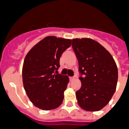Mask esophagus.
Instances as JSON below:
<instances>
[{
  "label": "esophagus",
  "instance_id": "1",
  "mask_svg": "<svg viewBox=\"0 0 129 129\" xmlns=\"http://www.w3.org/2000/svg\"><path fill=\"white\" fill-rule=\"evenodd\" d=\"M75 78H76L75 76H74V77H70V80H72L75 79Z\"/></svg>",
  "mask_w": 129,
  "mask_h": 129
}]
</instances>
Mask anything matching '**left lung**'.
I'll return each mask as SVG.
<instances>
[{"instance_id":"8db88e82","label":"left lung","mask_w":129,"mask_h":129,"mask_svg":"<svg viewBox=\"0 0 129 129\" xmlns=\"http://www.w3.org/2000/svg\"><path fill=\"white\" fill-rule=\"evenodd\" d=\"M78 60L81 88L76 91L78 104L88 111H98L107 105L117 88L118 69L112 55L90 38L72 39Z\"/></svg>"}]
</instances>
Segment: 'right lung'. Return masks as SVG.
Segmentation results:
<instances>
[{"instance_id": "add662e5", "label": "right lung", "mask_w": 129, "mask_h": 129, "mask_svg": "<svg viewBox=\"0 0 129 129\" xmlns=\"http://www.w3.org/2000/svg\"><path fill=\"white\" fill-rule=\"evenodd\" d=\"M72 39L47 36L27 53L22 67V80L29 100L42 110L57 109L64 100L69 76L58 74L61 55Z\"/></svg>"}]
</instances>
